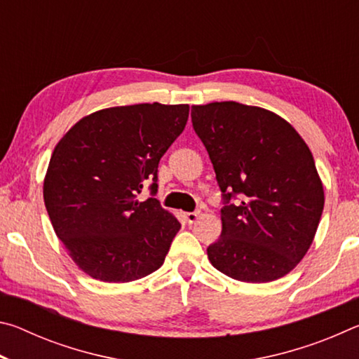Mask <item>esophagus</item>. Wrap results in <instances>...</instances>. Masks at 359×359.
I'll return each mask as SVG.
<instances>
[{"instance_id": "34e87169", "label": "esophagus", "mask_w": 359, "mask_h": 359, "mask_svg": "<svg viewBox=\"0 0 359 359\" xmlns=\"http://www.w3.org/2000/svg\"><path fill=\"white\" fill-rule=\"evenodd\" d=\"M184 218L188 222V223H194L199 218V212H185L184 214Z\"/></svg>"}]
</instances>
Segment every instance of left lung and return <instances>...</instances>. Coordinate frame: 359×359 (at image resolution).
<instances>
[{
    "label": "left lung",
    "instance_id": "1",
    "mask_svg": "<svg viewBox=\"0 0 359 359\" xmlns=\"http://www.w3.org/2000/svg\"><path fill=\"white\" fill-rule=\"evenodd\" d=\"M226 205L212 266L241 282L287 276L311 248L325 208L311 149L280 115L236 101L191 106ZM241 194L239 205H228Z\"/></svg>",
    "mask_w": 359,
    "mask_h": 359
}]
</instances>
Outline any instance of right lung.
Here are the masks:
<instances>
[{
	"label": "right lung",
	"instance_id": "obj_1",
	"mask_svg": "<svg viewBox=\"0 0 359 359\" xmlns=\"http://www.w3.org/2000/svg\"><path fill=\"white\" fill-rule=\"evenodd\" d=\"M188 104L117 106L85 115L55 145L44 203L79 269L101 282H133L160 269L180 223L155 198L158 163L184 131Z\"/></svg>",
	"mask_w": 359,
	"mask_h": 359
}]
</instances>
